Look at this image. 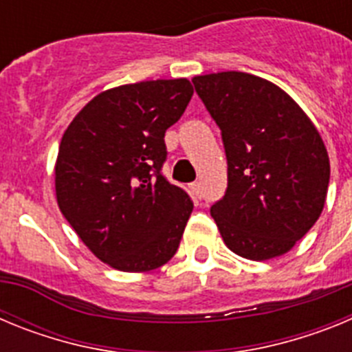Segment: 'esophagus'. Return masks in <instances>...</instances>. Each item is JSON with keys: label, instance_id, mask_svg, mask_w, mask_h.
<instances>
[{"label": "esophagus", "instance_id": "esophagus-1", "mask_svg": "<svg viewBox=\"0 0 352 352\" xmlns=\"http://www.w3.org/2000/svg\"><path fill=\"white\" fill-rule=\"evenodd\" d=\"M190 188H192V192H194V194L197 195V197H203V183H201V182H194L190 185Z\"/></svg>", "mask_w": 352, "mask_h": 352}]
</instances>
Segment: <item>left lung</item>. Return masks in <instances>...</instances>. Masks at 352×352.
I'll return each mask as SVG.
<instances>
[{"label": "left lung", "mask_w": 352, "mask_h": 352, "mask_svg": "<svg viewBox=\"0 0 352 352\" xmlns=\"http://www.w3.org/2000/svg\"><path fill=\"white\" fill-rule=\"evenodd\" d=\"M192 82L226 149V194L211 206L223 243L245 259L282 256L324 208L329 158L321 135L270 80L220 72Z\"/></svg>", "instance_id": "8db88e82"}]
</instances>
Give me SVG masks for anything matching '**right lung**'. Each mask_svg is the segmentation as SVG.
Returning a JSON list of instances; mask_svg holds the SVG:
<instances>
[{
  "instance_id": "right-lung-1",
  "label": "right lung",
  "mask_w": 352,
  "mask_h": 352,
  "mask_svg": "<svg viewBox=\"0 0 352 352\" xmlns=\"http://www.w3.org/2000/svg\"><path fill=\"white\" fill-rule=\"evenodd\" d=\"M192 95L186 79L126 84L95 96L63 133L58 206L84 245L113 268L149 272L178 250L194 203L162 174L164 138Z\"/></svg>"
}]
</instances>
